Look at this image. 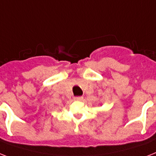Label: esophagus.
<instances>
[{
	"label": "esophagus",
	"mask_w": 156,
	"mask_h": 156,
	"mask_svg": "<svg viewBox=\"0 0 156 156\" xmlns=\"http://www.w3.org/2000/svg\"><path fill=\"white\" fill-rule=\"evenodd\" d=\"M82 97H75V98H74V100H75V101H82Z\"/></svg>",
	"instance_id": "34e87169"
}]
</instances>
